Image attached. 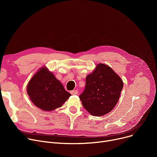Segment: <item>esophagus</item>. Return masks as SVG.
Returning a JSON list of instances; mask_svg holds the SVG:
<instances>
[{
    "mask_svg": "<svg viewBox=\"0 0 157 157\" xmlns=\"http://www.w3.org/2000/svg\"><path fill=\"white\" fill-rule=\"evenodd\" d=\"M71 94H72V95H78V92L77 91V90H72V91H71Z\"/></svg>",
    "mask_w": 157,
    "mask_h": 157,
    "instance_id": "esophagus-1",
    "label": "esophagus"
}]
</instances>
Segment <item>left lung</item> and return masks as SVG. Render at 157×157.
I'll list each match as a JSON object with an SVG mask.
<instances>
[{
  "mask_svg": "<svg viewBox=\"0 0 157 157\" xmlns=\"http://www.w3.org/2000/svg\"><path fill=\"white\" fill-rule=\"evenodd\" d=\"M123 86V81L116 72L108 65L98 63L86 76L85 88L79 98L90 114L101 117L113 109Z\"/></svg>",
  "mask_w": 157,
  "mask_h": 157,
  "instance_id": "8db88e82",
  "label": "left lung"
}]
</instances>
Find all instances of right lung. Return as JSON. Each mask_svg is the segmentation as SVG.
Wrapping results in <instances>:
<instances>
[{
    "mask_svg": "<svg viewBox=\"0 0 157 157\" xmlns=\"http://www.w3.org/2000/svg\"><path fill=\"white\" fill-rule=\"evenodd\" d=\"M30 99L43 111L60 108L71 94L47 67H41L29 81L27 88Z\"/></svg>",
    "mask_w": 157,
    "mask_h": 157,
    "instance_id": "obj_1",
    "label": "right lung"
}]
</instances>
